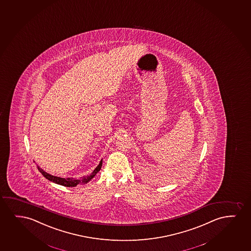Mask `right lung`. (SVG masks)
<instances>
[{
  "instance_id": "obj_1",
  "label": "right lung",
  "mask_w": 251,
  "mask_h": 251,
  "mask_svg": "<svg viewBox=\"0 0 251 251\" xmlns=\"http://www.w3.org/2000/svg\"><path fill=\"white\" fill-rule=\"evenodd\" d=\"M102 160L100 161V165L97 166L95 170L93 171L90 175L85 176H82V177H80L79 179L75 178H62V177H59V176H55L50 175V174H49L47 172H44L42 169L39 168L38 166V169L39 170V172H41L42 175L45 176V178L48 179L49 181H50V182H55V183H57V184H60V185L65 186V187H75V186L78 185V184H80V183H86V182H89L90 180H92V179L96 176L97 173L100 172V169L102 167Z\"/></svg>"
}]
</instances>
